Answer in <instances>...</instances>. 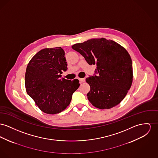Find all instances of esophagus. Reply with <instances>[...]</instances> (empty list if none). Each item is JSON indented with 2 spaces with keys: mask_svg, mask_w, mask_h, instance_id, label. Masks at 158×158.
I'll use <instances>...</instances> for the list:
<instances>
[{
  "mask_svg": "<svg viewBox=\"0 0 158 158\" xmlns=\"http://www.w3.org/2000/svg\"><path fill=\"white\" fill-rule=\"evenodd\" d=\"M79 80L81 82V83H84L85 82V79L83 78H79Z\"/></svg>",
  "mask_w": 158,
  "mask_h": 158,
  "instance_id": "obj_1",
  "label": "esophagus"
}]
</instances>
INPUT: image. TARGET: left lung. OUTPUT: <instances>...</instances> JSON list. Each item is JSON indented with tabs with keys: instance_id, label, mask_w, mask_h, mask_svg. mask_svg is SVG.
I'll list each match as a JSON object with an SVG mask.
<instances>
[{
	"instance_id": "left-lung-1",
	"label": "left lung",
	"mask_w": 158,
	"mask_h": 158,
	"mask_svg": "<svg viewBox=\"0 0 158 158\" xmlns=\"http://www.w3.org/2000/svg\"><path fill=\"white\" fill-rule=\"evenodd\" d=\"M73 49L89 64H96L95 74L85 81L90 86L87 94L90 103L99 109H110L126 96L133 80L130 55L122 46L105 38L75 44Z\"/></svg>"
}]
</instances>
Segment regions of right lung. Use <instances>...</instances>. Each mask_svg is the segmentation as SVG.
Segmentation results:
<instances>
[{
  "mask_svg": "<svg viewBox=\"0 0 158 158\" xmlns=\"http://www.w3.org/2000/svg\"><path fill=\"white\" fill-rule=\"evenodd\" d=\"M67 65L61 47L42 49L27 64L25 74L27 94L45 113L62 112L69 105L73 93L79 87L78 80L61 78Z\"/></svg>",
  "mask_w": 158,
  "mask_h": 158,
  "instance_id": "obj_1",
  "label": "right lung"
}]
</instances>
